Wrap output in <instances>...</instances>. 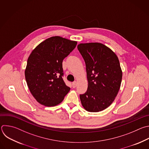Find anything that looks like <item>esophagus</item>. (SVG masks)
Segmentation results:
<instances>
[{
    "instance_id": "obj_1",
    "label": "esophagus",
    "mask_w": 149,
    "mask_h": 149,
    "mask_svg": "<svg viewBox=\"0 0 149 149\" xmlns=\"http://www.w3.org/2000/svg\"><path fill=\"white\" fill-rule=\"evenodd\" d=\"M77 82L76 81H74V82H72V87H73V88H75V87L77 86Z\"/></svg>"
}]
</instances>
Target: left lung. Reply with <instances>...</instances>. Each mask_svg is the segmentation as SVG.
Masks as SVG:
<instances>
[{"label":"left lung","mask_w":149,"mask_h":149,"mask_svg":"<svg viewBox=\"0 0 149 149\" xmlns=\"http://www.w3.org/2000/svg\"><path fill=\"white\" fill-rule=\"evenodd\" d=\"M77 48L85 63L88 82L86 92L79 95L82 105L91 112L103 111L113 102L120 87L119 59L102 43H81Z\"/></svg>","instance_id":"left-lung-1"}]
</instances>
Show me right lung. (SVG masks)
Returning <instances> with one entry per match:
<instances>
[{
  "label": "right lung",
  "mask_w": 149,
  "mask_h": 149,
  "mask_svg": "<svg viewBox=\"0 0 149 149\" xmlns=\"http://www.w3.org/2000/svg\"><path fill=\"white\" fill-rule=\"evenodd\" d=\"M77 44L60 36L52 37L39 44L29 56L25 78L31 93L40 104L57 105L70 91L63 78V61Z\"/></svg>",
  "instance_id": "obj_1"
}]
</instances>
